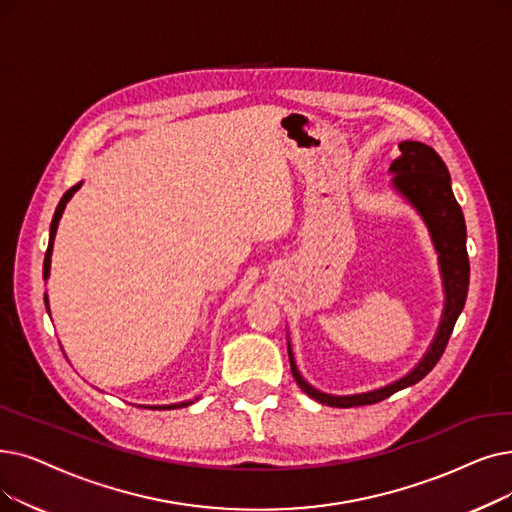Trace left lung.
Wrapping results in <instances>:
<instances>
[{
    "label": "left lung",
    "mask_w": 512,
    "mask_h": 512,
    "mask_svg": "<svg viewBox=\"0 0 512 512\" xmlns=\"http://www.w3.org/2000/svg\"><path fill=\"white\" fill-rule=\"evenodd\" d=\"M399 152L402 154H399L389 167V173L393 175L391 188L399 196L406 198L408 205L416 209V213L422 217V221H425V226L431 234V242L435 247L439 272H441V282H443L441 320L429 349L408 374H404L402 379H397L385 387L364 391V393H353V395H332L311 387L301 376L295 362L291 341L286 339L288 360H291V370L297 385L311 399H316V402L332 408H353V406H368V404L383 402L385 397L425 379V376L439 362L443 351H446L454 324L464 307L466 293H469L471 268H469V255H466V226H464L462 209L456 203L454 192H452L450 171L446 163L441 161L439 154L431 146L422 142L406 140L399 144Z\"/></svg>",
    "instance_id": "left-lung-1"
}]
</instances>
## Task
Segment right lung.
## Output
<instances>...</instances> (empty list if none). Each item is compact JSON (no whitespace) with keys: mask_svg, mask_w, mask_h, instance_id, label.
Returning <instances> with one entry per match:
<instances>
[{"mask_svg":"<svg viewBox=\"0 0 512 512\" xmlns=\"http://www.w3.org/2000/svg\"><path fill=\"white\" fill-rule=\"evenodd\" d=\"M81 188V184H77V186H73L71 190H66L64 192V196L60 198V203H58V207H56V213H54V217H52V226H50V242H48V251H46V259H43V280H48L50 278V265H52V249H54V238H56V230H58V221H60V217H62V213H64V207H66V203L71 201L73 198V194L77 192ZM43 301H46V309H48V314H50V301H48V293L43 295ZM198 399V397H196ZM194 399V402H196ZM192 399H188V402H177V404H167V406H146V408H150V410H175V408H186V406H190V404H194Z\"/></svg>","mask_w":512,"mask_h":512,"instance_id":"obj_1","label":"right lung"}]
</instances>
